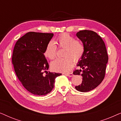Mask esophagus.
<instances>
[{
    "instance_id": "1",
    "label": "esophagus",
    "mask_w": 121,
    "mask_h": 121,
    "mask_svg": "<svg viewBox=\"0 0 121 121\" xmlns=\"http://www.w3.org/2000/svg\"><path fill=\"white\" fill-rule=\"evenodd\" d=\"M64 74L68 76L69 77H72L73 76V74L72 73H65Z\"/></svg>"
}]
</instances>
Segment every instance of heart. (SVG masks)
<instances>
[{"mask_svg": "<svg viewBox=\"0 0 121 121\" xmlns=\"http://www.w3.org/2000/svg\"><path fill=\"white\" fill-rule=\"evenodd\" d=\"M54 42L50 41L46 46L44 54L49 59H54L57 55L58 47L64 48L62 58L53 61L51 67L57 72H68L72 69L73 60L77 62L80 60L83 56L85 47L82 41L75 39V37L68 34H63L58 36Z\"/></svg>", "mask_w": 121, "mask_h": 121, "instance_id": "heart-1", "label": "heart"}]
</instances>
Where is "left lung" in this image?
<instances>
[{
    "mask_svg": "<svg viewBox=\"0 0 121 121\" xmlns=\"http://www.w3.org/2000/svg\"><path fill=\"white\" fill-rule=\"evenodd\" d=\"M77 36L84 44L85 51L77 64L81 69L73 72L74 75L82 77V84L75 87L79 91L87 92L96 88L104 80L108 57L105 43L97 33L85 30L77 32Z\"/></svg>",
    "mask_w": 121,
    "mask_h": 121,
    "instance_id": "8db88e82",
    "label": "left lung"
}]
</instances>
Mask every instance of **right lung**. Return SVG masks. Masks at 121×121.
Returning a JSON list of instances; mask_svg holds the SVG:
<instances>
[{
  "instance_id": "obj_1",
  "label": "right lung",
  "mask_w": 121,
  "mask_h": 121,
  "mask_svg": "<svg viewBox=\"0 0 121 121\" xmlns=\"http://www.w3.org/2000/svg\"><path fill=\"white\" fill-rule=\"evenodd\" d=\"M53 36L52 33L29 32L20 38L14 46L12 62L15 72L25 88L34 95L49 93L55 79L62 74L46 71L49 65L44 51Z\"/></svg>"
}]
</instances>
